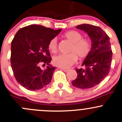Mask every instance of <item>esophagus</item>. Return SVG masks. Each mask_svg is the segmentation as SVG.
<instances>
[{"label": "esophagus", "instance_id": "34e87169", "mask_svg": "<svg viewBox=\"0 0 122 122\" xmlns=\"http://www.w3.org/2000/svg\"><path fill=\"white\" fill-rule=\"evenodd\" d=\"M60 69H61L62 71H64L65 72H68V71H69V69H66V68H60Z\"/></svg>", "mask_w": 122, "mask_h": 122}]
</instances>
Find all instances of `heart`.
Returning a JSON list of instances; mask_svg holds the SVG:
<instances>
[{"label": "heart", "mask_w": 122, "mask_h": 122, "mask_svg": "<svg viewBox=\"0 0 122 122\" xmlns=\"http://www.w3.org/2000/svg\"><path fill=\"white\" fill-rule=\"evenodd\" d=\"M72 43L68 54H61L53 58V63L56 66L62 68H67L75 63L78 55L80 58H85L89 55L92 49V43L87 39H83L81 33L76 30H69L62 36ZM49 49L52 53H56L57 51V39H51L49 43Z\"/></svg>", "instance_id": "b5f03b06"}]
</instances>
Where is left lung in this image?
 <instances>
[{"label": "left lung", "instance_id": "obj_1", "mask_svg": "<svg viewBox=\"0 0 122 122\" xmlns=\"http://www.w3.org/2000/svg\"><path fill=\"white\" fill-rule=\"evenodd\" d=\"M76 28L87 33L92 49L81 64L85 69H76L77 76L72 84L79 89H90L100 83L110 71L112 51L109 37L101 28L94 25L83 24Z\"/></svg>", "mask_w": 122, "mask_h": 122}]
</instances>
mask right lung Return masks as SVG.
<instances>
[{"label": "right lung", "mask_w": 122, "mask_h": 122, "mask_svg": "<svg viewBox=\"0 0 122 122\" xmlns=\"http://www.w3.org/2000/svg\"><path fill=\"white\" fill-rule=\"evenodd\" d=\"M62 29L30 25L20 29L11 41V65L16 81L28 90H39L51 82L55 67L49 50V43ZM41 63L48 65L41 70Z\"/></svg>", "instance_id": "1"}]
</instances>
